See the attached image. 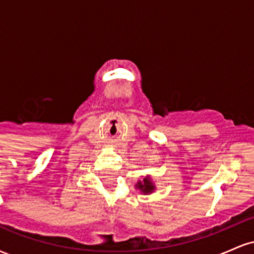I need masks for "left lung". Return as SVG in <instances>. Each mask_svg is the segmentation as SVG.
<instances>
[{
  "label": "left lung",
  "mask_w": 254,
  "mask_h": 254,
  "mask_svg": "<svg viewBox=\"0 0 254 254\" xmlns=\"http://www.w3.org/2000/svg\"><path fill=\"white\" fill-rule=\"evenodd\" d=\"M136 186L139 189V190L143 192V193H149V192H153V190H154L153 183H151L148 178L143 179V182L137 183Z\"/></svg>",
  "instance_id": "obj_1"
}]
</instances>
